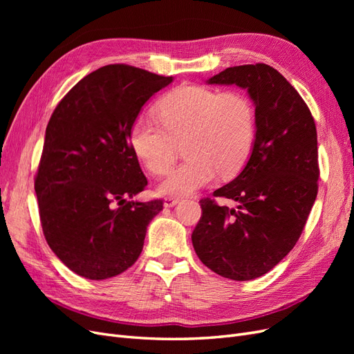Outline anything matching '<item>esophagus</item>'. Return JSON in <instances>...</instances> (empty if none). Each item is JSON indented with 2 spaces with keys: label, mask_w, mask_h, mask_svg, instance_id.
I'll use <instances>...</instances> for the list:
<instances>
[{
  "label": "esophagus",
  "mask_w": 354,
  "mask_h": 354,
  "mask_svg": "<svg viewBox=\"0 0 354 354\" xmlns=\"http://www.w3.org/2000/svg\"><path fill=\"white\" fill-rule=\"evenodd\" d=\"M178 202H180V199H178V198H173V196H169V198H165V201H164V207H165V208L176 207Z\"/></svg>",
  "instance_id": "1"
}]
</instances>
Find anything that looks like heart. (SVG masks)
I'll list each match as a JSON object with an SVG mask.
<instances>
[{
	"instance_id": "obj_1",
	"label": "heart",
	"mask_w": 354,
	"mask_h": 354,
	"mask_svg": "<svg viewBox=\"0 0 354 354\" xmlns=\"http://www.w3.org/2000/svg\"><path fill=\"white\" fill-rule=\"evenodd\" d=\"M158 122L138 118L130 131L136 156L149 173L162 176L185 145V164L159 185L164 196H187L216 180L233 177L248 162L255 143L252 102L241 91L218 93L201 85H180L156 103Z\"/></svg>"
}]
</instances>
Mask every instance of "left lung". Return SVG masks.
<instances>
[{
  "label": "left lung",
  "instance_id": "left-lung-1",
  "mask_svg": "<svg viewBox=\"0 0 354 354\" xmlns=\"http://www.w3.org/2000/svg\"><path fill=\"white\" fill-rule=\"evenodd\" d=\"M207 84L238 85L255 108L251 156L230 183L214 192L238 209L201 201L192 233L199 260L217 274L251 281L266 274L294 248L317 195V134L301 95L264 63L224 69Z\"/></svg>",
  "mask_w": 354,
  "mask_h": 354
}]
</instances>
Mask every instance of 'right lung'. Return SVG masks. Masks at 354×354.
<instances>
[{
  "label": "right lung",
  "mask_w": 354,
  "mask_h": 354,
  "mask_svg": "<svg viewBox=\"0 0 354 354\" xmlns=\"http://www.w3.org/2000/svg\"><path fill=\"white\" fill-rule=\"evenodd\" d=\"M173 77L108 65L84 77L53 112L35 178L51 251L85 279L131 267L162 201H133L147 186L130 143L143 104Z\"/></svg>",
  "instance_id": "right-lung-1"
}]
</instances>
